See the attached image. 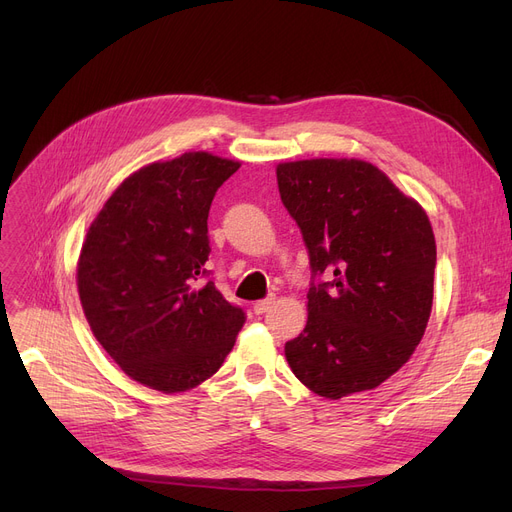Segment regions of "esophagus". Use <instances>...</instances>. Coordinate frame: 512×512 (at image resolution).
<instances>
[{
  "label": "esophagus",
  "mask_w": 512,
  "mask_h": 512,
  "mask_svg": "<svg viewBox=\"0 0 512 512\" xmlns=\"http://www.w3.org/2000/svg\"><path fill=\"white\" fill-rule=\"evenodd\" d=\"M274 297H267V299H263V301H257L255 305H253V311L257 313V315H263L265 311H270V307L274 305Z\"/></svg>",
  "instance_id": "1"
}]
</instances>
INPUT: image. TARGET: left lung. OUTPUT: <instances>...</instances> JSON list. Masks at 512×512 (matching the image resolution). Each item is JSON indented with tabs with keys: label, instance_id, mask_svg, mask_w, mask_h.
I'll use <instances>...</instances> for the list:
<instances>
[{
	"label": "left lung",
	"instance_id": "1",
	"mask_svg": "<svg viewBox=\"0 0 512 512\" xmlns=\"http://www.w3.org/2000/svg\"><path fill=\"white\" fill-rule=\"evenodd\" d=\"M313 280L307 326L284 346L292 373L338 400L378 388L421 342L434 303L436 238L425 209L363 159H299L276 168Z\"/></svg>",
	"mask_w": 512,
	"mask_h": 512
}]
</instances>
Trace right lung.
<instances>
[{"mask_svg":"<svg viewBox=\"0 0 512 512\" xmlns=\"http://www.w3.org/2000/svg\"><path fill=\"white\" fill-rule=\"evenodd\" d=\"M240 161L188 151L132 172L87 230L76 265L93 336L120 369L164 394L197 388L232 351L245 313L213 282L207 215Z\"/></svg>","mask_w":512,"mask_h":512,"instance_id":"add662e5","label":"right lung"}]
</instances>
